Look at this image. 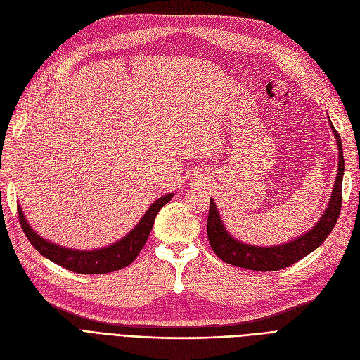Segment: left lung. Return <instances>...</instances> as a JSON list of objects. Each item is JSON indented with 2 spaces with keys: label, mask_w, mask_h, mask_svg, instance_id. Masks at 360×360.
Wrapping results in <instances>:
<instances>
[{
  "label": "left lung",
  "mask_w": 360,
  "mask_h": 360,
  "mask_svg": "<svg viewBox=\"0 0 360 360\" xmlns=\"http://www.w3.org/2000/svg\"><path fill=\"white\" fill-rule=\"evenodd\" d=\"M330 122V118H328ZM331 126V132L335 135L339 150V164L338 174L333 190H331L330 202L324 211V214L316 222V225L307 233L297 237L284 245L276 246H254L246 245L236 240V238L226 231V228L219 216L214 200H210L208 211V222H207V234L211 248L214 254L222 259L225 263L237 266V268H245L251 271H280L288 268V266L297 263L304 259L307 254L313 252L316 248L326 240L331 229L335 228L338 217L340 213V205H342V178H344V153H342V141L336 132V129Z\"/></svg>",
  "instance_id": "obj_1"
}]
</instances>
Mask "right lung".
Wrapping results in <instances>:
<instances>
[{
	"mask_svg": "<svg viewBox=\"0 0 360 360\" xmlns=\"http://www.w3.org/2000/svg\"><path fill=\"white\" fill-rule=\"evenodd\" d=\"M172 198L173 193H169V195L156 199L131 233L120 238L118 242L94 251L70 250V248H63L45 240L27 224L21 207H18V214H20V222L24 234L29 238L34 250H38L45 259L77 274H108L126 268V266L136 259V255L140 254L147 238H149L156 214L160 213V210Z\"/></svg>",
	"mask_w": 360,
	"mask_h": 360,
	"instance_id": "obj_1",
	"label": "right lung"
}]
</instances>
